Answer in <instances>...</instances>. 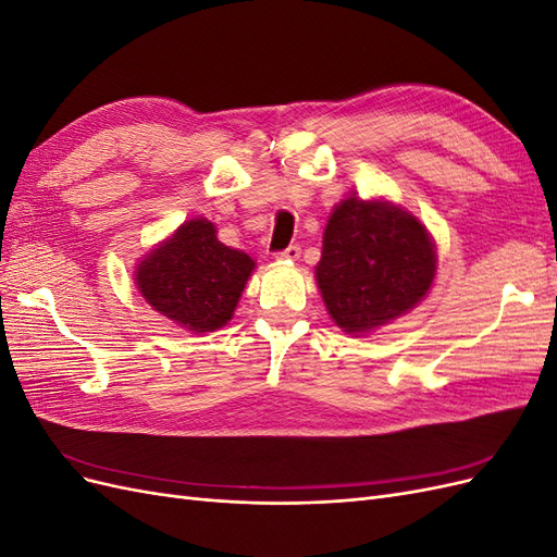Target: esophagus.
Segmentation results:
<instances>
[{
	"instance_id": "esophagus-1",
	"label": "esophagus",
	"mask_w": 557,
	"mask_h": 557,
	"mask_svg": "<svg viewBox=\"0 0 557 557\" xmlns=\"http://www.w3.org/2000/svg\"><path fill=\"white\" fill-rule=\"evenodd\" d=\"M299 256H301L299 246H288L285 250L276 252V260H283V262H295V260H299Z\"/></svg>"
}]
</instances>
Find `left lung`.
<instances>
[{"instance_id":"1","label":"left lung","mask_w":557,"mask_h":557,"mask_svg":"<svg viewBox=\"0 0 557 557\" xmlns=\"http://www.w3.org/2000/svg\"><path fill=\"white\" fill-rule=\"evenodd\" d=\"M436 276L428 227L383 197L350 195L323 232L315 283L336 327L364 336L423 301Z\"/></svg>"}]
</instances>
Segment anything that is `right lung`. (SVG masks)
Masks as SVG:
<instances>
[{
	"instance_id": "obj_1",
	"label": "right lung",
	"mask_w": 557,
	"mask_h": 557,
	"mask_svg": "<svg viewBox=\"0 0 557 557\" xmlns=\"http://www.w3.org/2000/svg\"><path fill=\"white\" fill-rule=\"evenodd\" d=\"M256 260L218 239L207 218H190L139 260L134 283L164 318L193 334L225 327L237 309Z\"/></svg>"
}]
</instances>
